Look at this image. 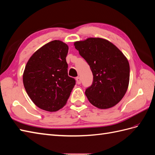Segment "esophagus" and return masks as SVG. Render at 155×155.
I'll return each instance as SVG.
<instances>
[{
	"label": "esophagus",
	"instance_id": "34e87169",
	"mask_svg": "<svg viewBox=\"0 0 155 155\" xmlns=\"http://www.w3.org/2000/svg\"><path fill=\"white\" fill-rule=\"evenodd\" d=\"M76 81L78 84H81V78L80 77H77L76 78Z\"/></svg>",
	"mask_w": 155,
	"mask_h": 155
}]
</instances>
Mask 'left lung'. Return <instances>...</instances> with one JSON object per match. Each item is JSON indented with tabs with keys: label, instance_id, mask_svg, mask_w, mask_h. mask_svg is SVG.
<instances>
[{
	"label": "left lung",
	"instance_id": "1",
	"mask_svg": "<svg viewBox=\"0 0 155 155\" xmlns=\"http://www.w3.org/2000/svg\"><path fill=\"white\" fill-rule=\"evenodd\" d=\"M74 46L93 75L92 85L85 90L89 101L101 109L115 106L129 85L130 64L126 56L114 45L102 38L76 41Z\"/></svg>",
	"mask_w": 155,
	"mask_h": 155
}]
</instances>
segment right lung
Here are the masks:
<instances>
[{"instance_id":"add662e5","label":"right lung","mask_w":155,"mask_h":155,"mask_svg":"<svg viewBox=\"0 0 155 155\" xmlns=\"http://www.w3.org/2000/svg\"><path fill=\"white\" fill-rule=\"evenodd\" d=\"M68 46L59 40L51 41L29 59L23 74L28 96L37 107L48 112L66 104L75 80L68 74Z\"/></svg>"}]
</instances>
